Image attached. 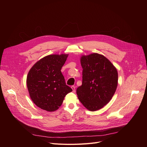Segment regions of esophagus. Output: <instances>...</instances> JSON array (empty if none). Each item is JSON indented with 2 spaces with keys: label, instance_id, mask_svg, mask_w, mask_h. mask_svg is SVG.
Segmentation results:
<instances>
[{
  "label": "esophagus",
  "instance_id": "esophagus-1",
  "mask_svg": "<svg viewBox=\"0 0 147 147\" xmlns=\"http://www.w3.org/2000/svg\"><path fill=\"white\" fill-rule=\"evenodd\" d=\"M71 88V89H72V90H73V92H76V87L74 86H72Z\"/></svg>",
  "mask_w": 147,
  "mask_h": 147
}]
</instances>
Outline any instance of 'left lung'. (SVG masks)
<instances>
[{
	"label": "left lung",
	"instance_id": "left-lung-1",
	"mask_svg": "<svg viewBox=\"0 0 147 147\" xmlns=\"http://www.w3.org/2000/svg\"><path fill=\"white\" fill-rule=\"evenodd\" d=\"M82 84L76 94L83 106L91 111L102 109L109 103L116 90L118 73L105 57L97 53L82 55Z\"/></svg>",
	"mask_w": 147,
	"mask_h": 147
}]
</instances>
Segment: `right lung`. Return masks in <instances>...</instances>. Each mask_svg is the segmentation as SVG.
Masks as SVG:
<instances>
[{
  "label": "right lung",
  "mask_w": 147,
  "mask_h": 147,
  "mask_svg": "<svg viewBox=\"0 0 147 147\" xmlns=\"http://www.w3.org/2000/svg\"><path fill=\"white\" fill-rule=\"evenodd\" d=\"M68 54L46 56L31 68L27 77L30 98L38 107L49 112L57 110L72 89L66 85L61 69Z\"/></svg>",
  "instance_id": "right-lung-1"
}]
</instances>
